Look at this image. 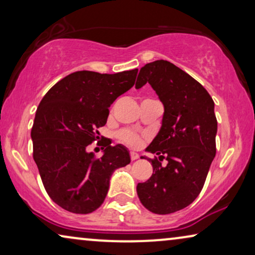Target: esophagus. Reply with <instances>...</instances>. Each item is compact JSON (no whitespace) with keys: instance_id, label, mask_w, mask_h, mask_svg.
Instances as JSON below:
<instances>
[{"instance_id":"obj_1","label":"esophagus","mask_w":255,"mask_h":255,"mask_svg":"<svg viewBox=\"0 0 255 255\" xmlns=\"http://www.w3.org/2000/svg\"><path fill=\"white\" fill-rule=\"evenodd\" d=\"M130 156L131 160H137L139 158V154L137 152H130Z\"/></svg>"}]
</instances>
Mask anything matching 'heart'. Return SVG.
<instances>
[{
  "label": "heart",
  "instance_id": "1",
  "mask_svg": "<svg viewBox=\"0 0 255 255\" xmlns=\"http://www.w3.org/2000/svg\"><path fill=\"white\" fill-rule=\"evenodd\" d=\"M118 139L124 144H127L128 146H132V147H138V146L141 145L142 139L139 137L138 134H135L134 132L128 131V130H124L118 133Z\"/></svg>",
  "mask_w": 255,
  "mask_h": 255
}]
</instances>
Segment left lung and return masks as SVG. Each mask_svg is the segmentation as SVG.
Returning <instances> with one entry per match:
<instances>
[{
  "label": "left lung",
  "mask_w": 255,
  "mask_h": 255,
  "mask_svg": "<svg viewBox=\"0 0 255 255\" xmlns=\"http://www.w3.org/2000/svg\"><path fill=\"white\" fill-rule=\"evenodd\" d=\"M149 83L163 104L161 128L146 152L155 153L153 174L138 183L141 204L168 215L193 203L216 155L215 103L200 82L172 62L156 60L140 68L135 88ZM169 161L162 166L160 161ZM146 159V156H141Z\"/></svg>",
  "instance_id": "obj_1"
}]
</instances>
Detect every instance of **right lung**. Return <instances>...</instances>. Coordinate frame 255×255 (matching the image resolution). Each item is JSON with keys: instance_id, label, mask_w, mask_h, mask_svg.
I'll list each match as a JSON object with an SVG mask.
<instances>
[{"instance_id": "add662e5", "label": "right lung", "mask_w": 255, "mask_h": 255, "mask_svg": "<svg viewBox=\"0 0 255 255\" xmlns=\"http://www.w3.org/2000/svg\"><path fill=\"white\" fill-rule=\"evenodd\" d=\"M138 69L115 74L74 72L40 101L31 139L33 159L48 196L73 214H90L104 202L110 177L130 163L125 146H108L100 159L87 146L99 139L109 108L134 85Z\"/></svg>"}]
</instances>
